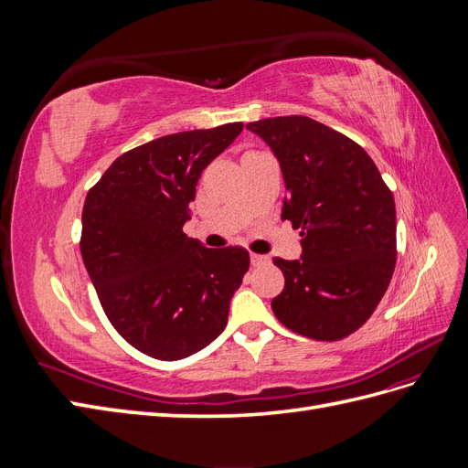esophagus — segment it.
<instances>
[{
	"label": "esophagus",
	"mask_w": 468,
	"mask_h": 468,
	"mask_svg": "<svg viewBox=\"0 0 468 468\" xmlns=\"http://www.w3.org/2000/svg\"><path fill=\"white\" fill-rule=\"evenodd\" d=\"M250 260H251V265L258 267V265H265L269 261L267 256H261V253H250Z\"/></svg>",
	"instance_id": "esophagus-1"
}]
</instances>
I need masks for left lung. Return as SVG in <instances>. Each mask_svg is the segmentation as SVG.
Segmentation results:
<instances>
[{"label": "left lung", "mask_w": 468, "mask_h": 468, "mask_svg": "<svg viewBox=\"0 0 468 468\" xmlns=\"http://www.w3.org/2000/svg\"><path fill=\"white\" fill-rule=\"evenodd\" d=\"M285 177L282 220L301 229L303 256L273 258L285 289L271 301L294 334L337 342L371 318L396 265V208L371 155L303 115L248 122Z\"/></svg>", "instance_id": "8db88e82"}]
</instances>
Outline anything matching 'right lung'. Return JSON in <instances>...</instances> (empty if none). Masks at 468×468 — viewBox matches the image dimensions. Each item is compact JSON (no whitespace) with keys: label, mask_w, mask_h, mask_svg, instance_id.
Masks as SVG:
<instances>
[{"label":"right lung","mask_w":468,"mask_h":468,"mask_svg":"<svg viewBox=\"0 0 468 468\" xmlns=\"http://www.w3.org/2000/svg\"><path fill=\"white\" fill-rule=\"evenodd\" d=\"M242 129L229 122L155 138L119 155L88 191L83 263L112 328L144 356L189 357L226 328L250 253L205 248L183 224L203 169Z\"/></svg>","instance_id":"add662e5"}]
</instances>
